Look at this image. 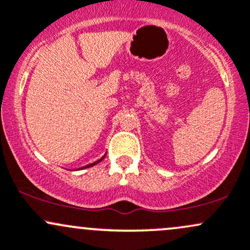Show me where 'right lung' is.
I'll list each match as a JSON object with an SVG mask.
<instances>
[{
  "label": "right lung",
  "mask_w": 250,
  "mask_h": 250,
  "mask_svg": "<svg viewBox=\"0 0 250 250\" xmlns=\"http://www.w3.org/2000/svg\"><path fill=\"white\" fill-rule=\"evenodd\" d=\"M103 159H104V156H103V157H101V159H100V160H97V161H96V162H94V163H90V165L85 166V167H82L81 169H83V168H89V167H93V166H95V165H97V163H99V162H101Z\"/></svg>",
  "instance_id": "right-lung-1"
}]
</instances>
